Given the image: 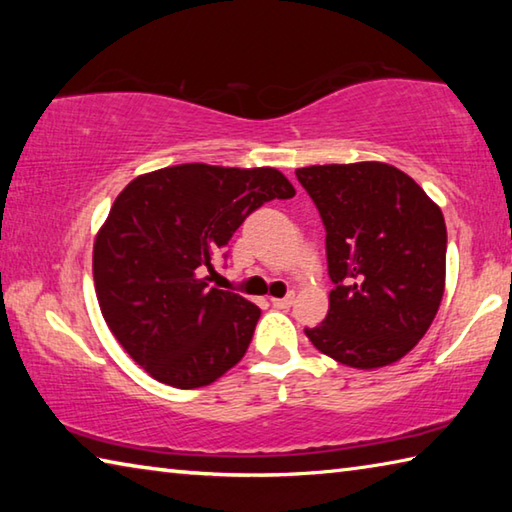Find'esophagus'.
<instances>
[{
  "label": "esophagus",
  "mask_w": 512,
  "mask_h": 512,
  "mask_svg": "<svg viewBox=\"0 0 512 512\" xmlns=\"http://www.w3.org/2000/svg\"><path fill=\"white\" fill-rule=\"evenodd\" d=\"M293 300H296V296H293V293H289V296H284V298H271V302H273L277 309H289L293 305Z\"/></svg>",
  "instance_id": "esophagus-1"
}]
</instances>
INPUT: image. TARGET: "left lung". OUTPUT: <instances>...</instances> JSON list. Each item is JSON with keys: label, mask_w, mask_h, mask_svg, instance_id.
I'll list each match as a JSON object with an SVG mask.
<instances>
[{"label": "left lung", "mask_w": 512, "mask_h": 512, "mask_svg": "<svg viewBox=\"0 0 512 512\" xmlns=\"http://www.w3.org/2000/svg\"><path fill=\"white\" fill-rule=\"evenodd\" d=\"M325 225L329 311L305 327L343 366H388L415 348L445 291L447 228L440 207L384 162L296 169Z\"/></svg>", "instance_id": "left-lung-1"}]
</instances>
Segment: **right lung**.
Segmentation results:
<instances>
[{"mask_svg":"<svg viewBox=\"0 0 512 512\" xmlns=\"http://www.w3.org/2000/svg\"><path fill=\"white\" fill-rule=\"evenodd\" d=\"M296 196L277 169L176 164L135 178L94 241L110 332L153 379L198 388L237 366L262 309L203 277L248 214Z\"/></svg>","mask_w":512,"mask_h":512,"instance_id":"obj_1","label":"right lung"}]
</instances>
